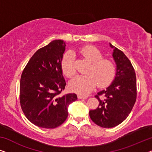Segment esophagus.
Returning <instances> with one entry per match:
<instances>
[{"label": "esophagus", "instance_id": "obj_1", "mask_svg": "<svg viewBox=\"0 0 152 152\" xmlns=\"http://www.w3.org/2000/svg\"><path fill=\"white\" fill-rule=\"evenodd\" d=\"M78 99H87V97L81 96V95H78Z\"/></svg>", "mask_w": 152, "mask_h": 152}]
</instances>
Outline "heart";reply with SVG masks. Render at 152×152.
Returning a JSON list of instances; mask_svg holds the SVG:
<instances>
[{
    "label": "heart",
    "instance_id": "obj_1",
    "mask_svg": "<svg viewBox=\"0 0 152 152\" xmlns=\"http://www.w3.org/2000/svg\"><path fill=\"white\" fill-rule=\"evenodd\" d=\"M78 53L91 63L87 75H78L69 83L72 91L77 94L86 95L96 87H104L108 85L114 78L115 66L111 61L103 58V55L98 48L91 46H85L78 50ZM74 55L71 52L63 56L61 68L67 77H72L76 72Z\"/></svg>",
    "mask_w": 152,
    "mask_h": 152
}]
</instances>
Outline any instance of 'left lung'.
Listing matches in <instances>:
<instances>
[{
	"mask_svg": "<svg viewBox=\"0 0 152 152\" xmlns=\"http://www.w3.org/2000/svg\"><path fill=\"white\" fill-rule=\"evenodd\" d=\"M116 64L115 76L106 89L95 97L99 106L91 110L93 121L102 128H113L121 124L130 114L137 99V80L132 63L123 52L109 43Z\"/></svg>",
	"mask_w": 152,
	"mask_h": 152,
	"instance_id": "8db88e82",
	"label": "left lung"
}]
</instances>
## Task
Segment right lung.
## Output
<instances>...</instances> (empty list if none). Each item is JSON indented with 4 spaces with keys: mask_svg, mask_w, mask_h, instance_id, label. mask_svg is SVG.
Returning <instances> with one entry per match:
<instances>
[{
    "mask_svg": "<svg viewBox=\"0 0 152 152\" xmlns=\"http://www.w3.org/2000/svg\"><path fill=\"white\" fill-rule=\"evenodd\" d=\"M65 42L54 40L37 50L22 72L20 100L22 111L34 125L55 128L66 120L68 106L76 101L75 94L61 96L66 83L61 61Z\"/></svg>",
    "mask_w": 152,
    "mask_h": 152,
    "instance_id": "1",
    "label": "right lung"
}]
</instances>
